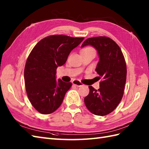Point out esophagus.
Returning a JSON list of instances; mask_svg holds the SVG:
<instances>
[{"label":"esophagus","mask_w":149,"mask_h":149,"mask_svg":"<svg viewBox=\"0 0 149 149\" xmlns=\"http://www.w3.org/2000/svg\"><path fill=\"white\" fill-rule=\"evenodd\" d=\"M72 84L75 85V86H77L78 87L82 86L83 85V83H82L80 81H79V80H74L72 81Z\"/></svg>","instance_id":"34e87169"}]
</instances>
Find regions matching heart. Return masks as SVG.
<instances>
[{
  "label": "heart",
  "mask_w": 149,
  "mask_h": 149,
  "mask_svg": "<svg viewBox=\"0 0 149 149\" xmlns=\"http://www.w3.org/2000/svg\"><path fill=\"white\" fill-rule=\"evenodd\" d=\"M91 51L95 52V50L92 48V47H85V48H84L83 49H82L81 52H91Z\"/></svg>",
  "instance_id": "heart-1"
}]
</instances>
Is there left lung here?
<instances>
[{"label": "left lung", "mask_w": 149, "mask_h": 149, "mask_svg": "<svg viewBox=\"0 0 149 149\" xmlns=\"http://www.w3.org/2000/svg\"><path fill=\"white\" fill-rule=\"evenodd\" d=\"M90 45L99 53V61L95 70L99 76L98 90L90 86V93L84 98L88 109L95 115L104 116L111 113L121 101L127 77V66L123 53L117 43L106 36L88 38L82 44Z\"/></svg>", "instance_id": "8db88e82"}]
</instances>
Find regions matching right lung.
Here are the masks:
<instances>
[{
    "label": "right lung",
    "instance_id": "1",
    "mask_svg": "<svg viewBox=\"0 0 149 149\" xmlns=\"http://www.w3.org/2000/svg\"><path fill=\"white\" fill-rule=\"evenodd\" d=\"M83 40L54 34L41 40L31 50L25 66V85L28 99L39 113L48 115L61 106L72 83L56 81V69Z\"/></svg>",
    "mask_w": 149,
    "mask_h": 149
}]
</instances>
